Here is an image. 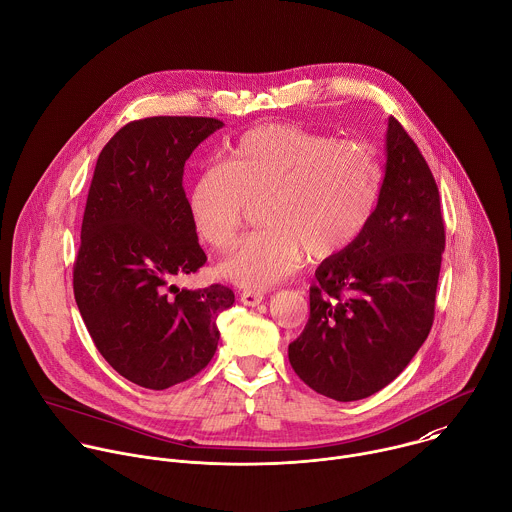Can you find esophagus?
I'll list each match as a JSON object with an SVG mask.
<instances>
[{"label":"esophagus","mask_w":512,"mask_h":512,"mask_svg":"<svg viewBox=\"0 0 512 512\" xmlns=\"http://www.w3.org/2000/svg\"><path fill=\"white\" fill-rule=\"evenodd\" d=\"M263 299H265V295H263L261 291H251V289H247V291H241V301H243L245 305H249V307H255V305H259Z\"/></svg>","instance_id":"1"}]
</instances>
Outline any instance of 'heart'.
Here are the masks:
<instances>
[{
    "label": "heart",
    "instance_id": "1",
    "mask_svg": "<svg viewBox=\"0 0 512 512\" xmlns=\"http://www.w3.org/2000/svg\"><path fill=\"white\" fill-rule=\"evenodd\" d=\"M384 173L366 140H335L299 124L273 122L243 132L189 193L199 239L227 251L253 207L263 229L245 237L219 273L245 287L267 289L291 275L307 253L329 259L348 251L368 229Z\"/></svg>",
    "mask_w": 512,
    "mask_h": 512
}]
</instances>
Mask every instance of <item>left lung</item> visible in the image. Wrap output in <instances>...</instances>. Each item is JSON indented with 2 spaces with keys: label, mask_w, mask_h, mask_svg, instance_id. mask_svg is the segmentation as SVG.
<instances>
[{
  "label": "left lung",
  "mask_w": 512,
  "mask_h": 512,
  "mask_svg": "<svg viewBox=\"0 0 512 512\" xmlns=\"http://www.w3.org/2000/svg\"><path fill=\"white\" fill-rule=\"evenodd\" d=\"M444 245L436 181L390 116L376 213L348 251L317 267L307 325L289 344L295 374L337 402L368 398L396 380L432 329Z\"/></svg>",
  "instance_id": "left-lung-1"
}]
</instances>
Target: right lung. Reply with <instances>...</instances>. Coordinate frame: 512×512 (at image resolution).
Masks as SVG:
<instances>
[{
  "mask_svg": "<svg viewBox=\"0 0 512 512\" xmlns=\"http://www.w3.org/2000/svg\"><path fill=\"white\" fill-rule=\"evenodd\" d=\"M221 126L205 116L132 120L96 160L74 261V297L102 358L148 390L187 382L213 360L221 335L217 317L235 301L221 283L173 285L207 261L183 173L193 150Z\"/></svg>",
  "mask_w": 512,
  "mask_h": 512,
  "instance_id": "1",
  "label": "right lung"
}]
</instances>
